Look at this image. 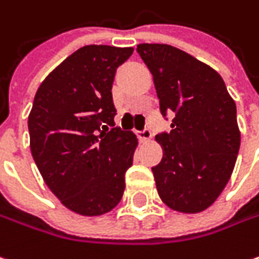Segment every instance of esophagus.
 Returning <instances> with one entry per match:
<instances>
[{
  "instance_id": "esophagus-1",
  "label": "esophagus",
  "mask_w": 259,
  "mask_h": 259,
  "mask_svg": "<svg viewBox=\"0 0 259 259\" xmlns=\"http://www.w3.org/2000/svg\"><path fill=\"white\" fill-rule=\"evenodd\" d=\"M138 138L141 139L142 142H146L149 141L152 138V132L151 129H148V127H145L143 130H141V132H138Z\"/></svg>"
}]
</instances>
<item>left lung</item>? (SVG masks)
<instances>
[{"instance_id": "left-lung-1", "label": "left lung", "mask_w": 259, "mask_h": 259, "mask_svg": "<svg viewBox=\"0 0 259 259\" xmlns=\"http://www.w3.org/2000/svg\"><path fill=\"white\" fill-rule=\"evenodd\" d=\"M138 53L149 68L163 117L171 130L156 135L162 159L152 166L163 203L181 213L211 206L231 178L241 146L236 104L222 76L184 51L142 43Z\"/></svg>"}]
</instances>
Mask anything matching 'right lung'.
<instances>
[{"instance_id":"right-lung-1","label":"right lung","mask_w":259,"mask_h":259,"mask_svg":"<svg viewBox=\"0 0 259 259\" xmlns=\"http://www.w3.org/2000/svg\"><path fill=\"white\" fill-rule=\"evenodd\" d=\"M133 48L84 46L40 84L28 116L30 149L65 207L100 216L118 204L138 139L114 127L111 87Z\"/></svg>"}]
</instances>
